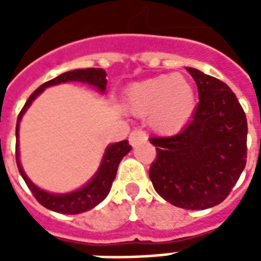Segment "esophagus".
<instances>
[{
  "mask_svg": "<svg viewBox=\"0 0 261 261\" xmlns=\"http://www.w3.org/2000/svg\"><path fill=\"white\" fill-rule=\"evenodd\" d=\"M147 140V134L141 130H133L131 131L130 137H128V141L133 147H136L138 142L145 141Z\"/></svg>",
  "mask_w": 261,
  "mask_h": 261,
  "instance_id": "1",
  "label": "esophagus"
}]
</instances>
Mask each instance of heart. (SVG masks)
<instances>
[{"label": "heart", "instance_id": "b5f03b06", "mask_svg": "<svg viewBox=\"0 0 261 261\" xmlns=\"http://www.w3.org/2000/svg\"><path fill=\"white\" fill-rule=\"evenodd\" d=\"M124 108L136 117L149 116V124L161 134H175L196 108L193 85L179 74H165L137 82L125 91Z\"/></svg>", "mask_w": 261, "mask_h": 261}]
</instances>
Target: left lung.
I'll return each instance as SVG.
<instances>
[{
    "label": "left lung",
    "instance_id": "8db88e82",
    "mask_svg": "<svg viewBox=\"0 0 261 261\" xmlns=\"http://www.w3.org/2000/svg\"><path fill=\"white\" fill-rule=\"evenodd\" d=\"M198 99L193 120L172 137H152L156 158L149 179L176 207L205 210L229 196L247 158V121L236 95L222 81L187 68Z\"/></svg>",
    "mask_w": 261,
    "mask_h": 261
}]
</instances>
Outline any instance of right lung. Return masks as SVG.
Instances as JSON below:
<instances>
[{"label": "right lung", "mask_w": 261, "mask_h": 261, "mask_svg": "<svg viewBox=\"0 0 261 261\" xmlns=\"http://www.w3.org/2000/svg\"><path fill=\"white\" fill-rule=\"evenodd\" d=\"M71 81H76V82H84V84H89V85L95 86L99 92H105L106 89V72L102 68H85V69H74V71H68L64 74L56 76L54 80L44 82L43 85L37 88L36 91L32 93L29 99L26 100L25 106L20 110L19 116H18V121H16V165L19 169L20 176L23 177V180L31 189L32 194L35 196L37 201L42 204L43 207L48 208L51 211L61 214H81L85 213L88 210H92L96 207L99 202H102L106 196L110 192V187L113 183L116 173H117V168L121 159L124 158L127 153L130 152L131 145L128 144L127 140L124 141L116 142L112 144L106 148V152L103 155L102 164L97 169L96 175L92 177L91 180L88 181V185L75 190L72 193H67V194H53V193H47L35 186L26 173L22 169L19 164V152H18V136H19V121L22 116L25 114L28 108L31 106V103L36 99L44 88L51 85H57V84H63V82H71Z\"/></svg>", "instance_id": "obj_1"}]
</instances>
